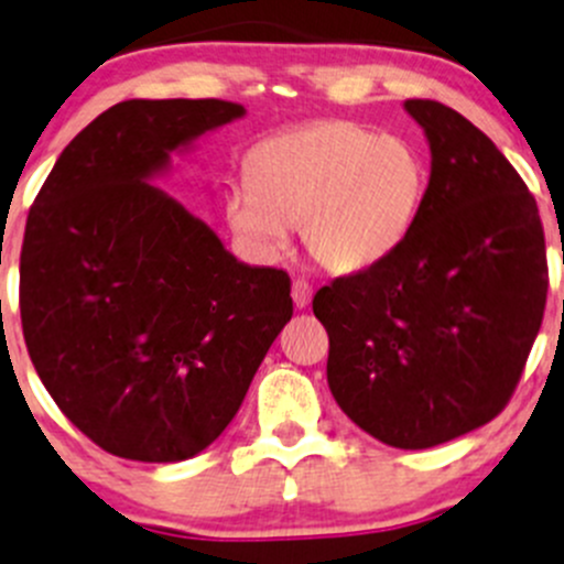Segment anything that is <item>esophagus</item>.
Listing matches in <instances>:
<instances>
[{
	"instance_id": "1",
	"label": "esophagus",
	"mask_w": 564,
	"mask_h": 564,
	"mask_svg": "<svg viewBox=\"0 0 564 564\" xmlns=\"http://www.w3.org/2000/svg\"><path fill=\"white\" fill-rule=\"evenodd\" d=\"M311 297H313V289L307 286L305 281H294L292 283V300H294V307H307L311 305Z\"/></svg>"
}]
</instances>
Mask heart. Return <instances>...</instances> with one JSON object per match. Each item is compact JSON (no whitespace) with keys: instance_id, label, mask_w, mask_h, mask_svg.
I'll return each instance as SVG.
<instances>
[{"instance_id":"1","label":"heart","mask_w":564,"mask_h":564,"mask_svg":"<svg viewBox=\"0 0 564 564\" xmlns=\"http://www.w3.org/2000/svg\"><path fill=\"white\" fill-rule=\"evenodd\" d=\"M426 197L411 142L354 121H318L259 142L227 194V221L257 257L275 259L302 227L307 253L337 275L400 251Z\"/></svg>"}]
</instances>
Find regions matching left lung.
Returning <instances> with one entry per match:
<instances>
[{"mask_svg": "<svg viewBox=\"0 0 564 564\" xmlns=\"http://www.w3.org/2000/svg\"><path fill=\"white\" fill-rule=\"evenodd\" d=\"M430 183L400 251L318 289L327 383L340 411L394 448L478 430L517 389L546 307V240L517 170L465 116L408 99Z\"/></svg>", "mask_w": 564, "mask_h": 564, "instance_id": "8db88e82", "label": "left lung"}]
</instances>
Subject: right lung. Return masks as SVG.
Wrapping results in <instances>:
<instances>
[{"mask_svg": "<svg viewBox=\"0 0 564 564\" xmlns=\"http://www.w3.org/2000/svg\"><path fill=\"white\" fill-rule=\"evenodd\" d=\"M242 116L221 99L112 105L64 148L29 210V357L64 416L123 459L205 452L292 318L286 272L237 262L153 183L173 153Z\"/></svg>", "mask_w": 564, "mask_h": 564, "instance_id": "1", "label": "right lung"}]
</instances>
